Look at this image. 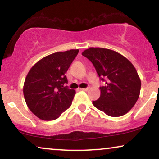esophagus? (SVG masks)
Segmentation results:
<instances>
[{
    "label": "esophagus",
    "mask_w": 159,
    "mask_h": 159,
    "mask_svg": "<svg viewBox=\"0 0 159 159\" xmlns=\"http://www.w3.org/2000/svg\"><path fill=\"white\" fill-rule=\"evenodd\" d=\"M89 90V87H87V88H81V90H83V91H87Z\"/></svg>",
    "instance_id": "obj_1"
}]
</instances>
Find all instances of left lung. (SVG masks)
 Instances as JSON below:
<instances>
[{"mask_svg":"<svg viewBox=\"0 0 159 159\" xmlns=\"http://www.w3.org/2000/svg\"><path fill=\"white\" fill-rule=\"evenodd\" d=\"M82 55L91 61L100 80L101 95L93 104L111 116H120L129 112L139 98L141 82L135 68L127 58L113 50L90 48Z\"/></svg>","mask_w":159,"mask_h":159,"instance_id":"obj_1","label":"left lung"}]
</instances>
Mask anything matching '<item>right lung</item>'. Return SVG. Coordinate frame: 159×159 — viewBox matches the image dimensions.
Wrapping results in <instances>:
<instances>
[{
    "label": "right lung",
    "mask_w": 159,
    "mask_h": 159,
    "mask_svg": "<svg viewBox=\"0 0 159 159\" xmlns=\"http://www.w3.org/2000/svg\"><path fill=\"white\" fill-rule=\"evenodd\" d=\"M78 52L72 49L45 57L27 75L24 96L28 108L39 119H57L72 105L75 91L66 86V73Z\"/></svg>",
    "instance_id": "right-lung-1"
}]
</instances>
